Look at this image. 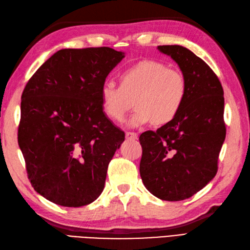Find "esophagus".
<instances>
[{"label":"esophagus","instance_id":"obj_1","mask_svg":"<svg viewBox=\"0 0 250 250\" xmlns=\"http://www.w3.org/2000/svg\"><path fill=\"white\" fill-rule=\"evenodd\" d=\"M126 139L127 140H136V139H138V134L136 132L127 131L126 132Z\"/></svg>","mask_w":250,"mask_h":250}]
</instances>
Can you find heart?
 <instances>
[{
    "label": "heart",
    "instance_id": "heart-1",
    "mask_svg": "<svg viewBox=\"0 0 250 250\" xmlns=\"http://www.w3.org/2000/svg\"><path fill=\"white\" fill-rule=\"evenodd\" d=\"M187 81L178 69L153 60H144L121 73V86L107 80L100 89L103 112L122 122L134 98L137 108L129 120L131 127L154 122L165 125L177 118L184 105Z\"/></svg>",
    "mask_w": 250,
    "mask_h": 250
}]
</instances>
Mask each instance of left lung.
Wrapping results in <instances>:
<instances>
[{
	"instance_id": "obj_1",
	"label": "left lung",
	"mask_w": 250,
	"mask_h": 250,
	"mask_svg": "<svg viewBox=\"0 0 250 250\" xmlns=\"http://www.w3.org/2000/svg\"><path fill=\"white\" fill-rule=\"evenodd\" d=\"M180 67L187 81L183 107L173 121L140 136V174L146 189L164 201L192 197L218 171L226 136L224 91L203 60L180 45L158 46Z\"/></svg>"
}]
</instances>
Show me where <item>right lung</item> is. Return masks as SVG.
<instances>
[{"label": "right lung", "mask_w": 250, "mask_h": 250, "mask_svg": "<svg viewBox=\"0 0 250 250\" xmlns=\"http://www.w3.org/2000/svg\"><path fill=\"white\" fill-rule=\"evenodd\" d=\"M125 53L61 49L26 84L18 142L35 190L65 207L88 205L105 185L125 133L106 117L100 89Z\"/></svg>", "instance_id": "right-lung-1"}]
</instances>
